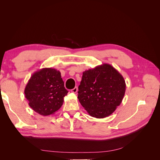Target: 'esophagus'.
Returning a JSON list of instances; mask_svg holds the SVG:
<instances>
[{
	"label": "esophagus",
	"instance_id": "obj_1",
	"mask_svg": "<svg viewBox=\"0 0 160 160\" xmlns=\"http://www.w3.org/2000/svg\"><path fill=\"white\" fill-rule=\"evenodd\" d=\"M77 91H78V88H77V87H75V88H74L73 89H71V91L72 92V93H77Z\"/></svg>",
	"mask_w": 160,
	"mask_h": 160
}]
</instances>
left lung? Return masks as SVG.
Listing matches in <instances>:
<instances>
[{"label":"left lung","instance_id":"obj_1","mask_svg":"<svg viewBox=\"0 0 160 160\" xmlns=\"http://www.w3.org/2000/svg\"><path fill=\"white\" fill-rule=\"evenodd\" d=\"M125 88L123 77L113 66L104 63L83 72L77 98L89 115L105 118L122 102Z\"/></svg>","mask_w":160,"mask_h":160}]
</instances>
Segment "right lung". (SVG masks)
Listing matches in <instances>:
<instances>
[{
  "label": "right lung",
  "mask_w": 160,
  "mask_h": 160,
  "mask_svg": "<svg viewBox=\"0 0 160 160\" xmlns=\"http://www.w3.org/2000/svg\"><path fill=\"white\" fill-rule=\"evenodd\" d=\"M67 93L61 72L53 68H42L34 72L25 89L28 105L43 116L59 110Z\"/></svg>",
  "instance_id": "right-lung-1"
}]
</instances>
